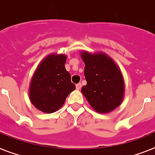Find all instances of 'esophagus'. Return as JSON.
Wrapping results in <instances>:
<instances>
[{
	"label": "esophagus",
	"instance_id": "34e87169",
	"mask_svg": "<svg viewBox=\"0 0 155 155\" xmlns=\"http://www.w3.org/2000/svg\"><path fill=\"white\" fill-rule=\"evenodd\" d=\"M76 88H77V89H80L81 88V84H80V83H78V84H77V85H76Z\"/></svg>",
	"mask_w": 155,
	"mask_h": 155
}]
</instances>
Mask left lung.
I'll list each match as a JSON object with an SVG mask.
<instances>
[{"label":"left lung","instance_id":"8db88e82","mask_svg":"<svg viewBox=\"0 0 155 155\" xmlns=\"http://www.w3.org/2000/svg\"><path fill=\"white\" fill-rule=\"evenodd\" d=\"M85 62L86 85L81 93L99 113H108L121 104L124 93L122 74L114 61L104 53H81Z\"/></svg>","mask_w":155,"mask_h":155}]
</instances>
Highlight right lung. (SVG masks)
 <instances>
[{
  "mask_svg": "<svg viewBox=\"0 0 155 155\" xmlns=\"http://www.w3.org/2000/svg\"><path fill=\"white\" fill-rule=\"evenodd\" d=\"M66 60L65 54H50L41 62L33 75L29 97L33 105L42 112H56L76 89L65 68Z\"/></svg>",
  "mask_w": 155,
  "mask_h": 155,
  "instance_id": "right-lung-1",
  "label": "right lung"
}]
</instances>
